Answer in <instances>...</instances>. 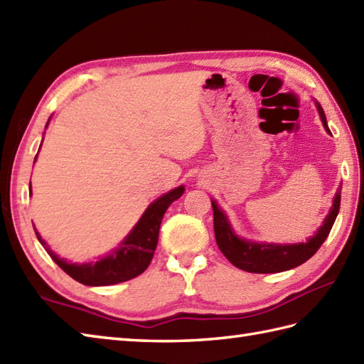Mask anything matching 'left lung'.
Here are the masks:
<instances>
[{
    "label": "left lung",
    "mask_w": 364,
    "mask_h": 364,
    "mask_svg": "<svg viewBox=\"0 0 364 364\" xmlns=\"http://www.w3.org/2000/svg\"><path fill=\"white\" fill-rule=\"evenodd\" d=\"M318 112L323 120V125L327 132H331L327 127L326 115L320 105L316 103ZM341 193L338 191L335 196L333 205L329 215H327L324 224L318 230V233L310 237L306 244L295 245H272V244H256L242 241L228 225L225 215L216 205L215 200H211L213 207V225H215V236L219 250L224 253L225 258L232 262L235 267L250 272V273H278L295 269L298 265L306 262L307 259L318 252L323 245L326 237L329 236L332 225L340 211Z\"/></svg>",
    "instance_id": "left-lung-1"
}]
</instances>
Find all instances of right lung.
Listing matches in <instances>:
<instances>
[{
    "label": "right lung",
    "mask_w": 364,
    "mask_h": 364,
    "mask_svg": "<svg viewBox=\"0 0 364 364\" xmlns=\"http://www.w3.org/2000/svg\"><path fill=\"white\" fill-rule=\"evenodd\" d=\"M182 193L183 187L174 188L173 191L164 194L162 198H159L156 202H153L144 213V216L140 218L131 235L120 244V249L112 252L109 256H106V258L97 261L95 264L77 265L68 264L66 261L60 259L58 256L54 255V252L49 249L48 244L43 241L35 227L33 230L40 244L46 249L50 258L54 259L58 267L66 272L70 278L82 282L85 286L119 284V282L139 277L140 273H144L148 269L157 247L159 228H161L165 211L176 199H179L182 196Z\"/></svg>",
    "instance_id": "1"
}]
</instances>
